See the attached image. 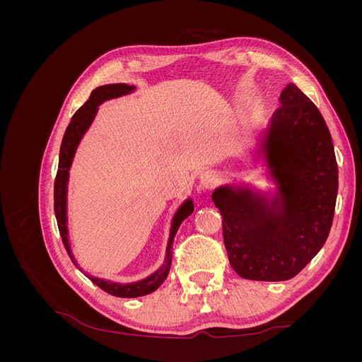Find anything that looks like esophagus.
Instances as JSON below:
<instances>
[{"mask_svg":"<svg viewBox=\"0 0 362 362\" xmlns=\"http://www.w3.org/2000/svg\"><path fill=\"white\" fill-rule=\"evenodd\" d=\"M218 181H221V177L216 170H205L199 175V187L205 192L216 187Z\"/></svg>","mask_w":362,"mask_h":362,"instance_id":"34e87169","label":"esophagus"}]
</instances>
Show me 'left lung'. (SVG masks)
<instances>
[{
    "label": "left lung",
    "mask_w": 362,
    "mask_h": 362,
    "mask_svg": "<svg viewBox=\"0 0 362 362\" xmlns=\"http://www.w3.org/2000/svg\"><path fill=\"white\" fill-rule=\"evenodd\" d=\"M279 103L259 145L276 192L221 185L211 194L231 267L252 281L298 275L325 245L335 210L338 166L322 113L293 83Z\"/></svg>",
    "instance_id": "obj_1"
}]
</instances>
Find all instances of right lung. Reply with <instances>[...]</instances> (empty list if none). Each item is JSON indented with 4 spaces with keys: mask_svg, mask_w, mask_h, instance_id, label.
Listing matches in <instances>:
<instances>
[{
    "mask_svg": "<svg viewBox=\"0 0 362 362\" xmlns=\"http://www.w3.org/2000/svg\"><path fill=\"white\" fill-rule=\"evenodd\" d=\"M134 90H136V86H128L124 83L105 84V86L96 87L95 90H92L89 100H87L72 116L66 131H64L62 146H60L59 170H57L56 182H54V213H56L63 245L66 247L68 254L76 267H78V264H76V261L72 255L71 245H69V233H68V181H69V169L72 166V160L83 136L86 134V131L89 129V127L93 122V119L98 113V107L107 100H113V98L128 95ZM193 210H194L193 201L189 198L187 201L182 202V205L178 208V211L175 213L172 218V225H170V234H169V242L166 247L164 264L148 278L131 282V284H119L113 281L95 278V276L87 275V273H84V275L89 278L95 286L103 288L108 294L116 296V298H139V296H145L156 291L169 275L170 262H172V245H173L175 234H177L178 228L182 223L184 218H187L193 213Z\"/></svg>",
    "mask_w": 362,
    "mask_h": 362,
    "instance_id": "right-lung-1",
    "label": "right lung"
}]
</instances>
